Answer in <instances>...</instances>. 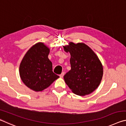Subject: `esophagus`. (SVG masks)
I'll list each match as a JSON object with an SVG mask.
<instances>
[{
	"label": "esophagus",
	"instance_id": "obj_1",
	"mask_svg": "<svg viewBox=\"0 0 126 126\" xmlns=\"http://www.w3.org/2000/svg\"><path fill=\"white\" fill-rule=\"evenodd\" d=\"M64 75V72H62V73L60 74V75H59V76H60L61 78H63Z\"/></svg>",
	"mask_w": 126,
	"mask_h": 126
}]
</instances>
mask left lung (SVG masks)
I'll return each instance as SVG.
<instances>
[{
  "instance_id": "left-lung-1",
  "label": "left lung",
  "mask_w": 126,
  "mask_h": 126,
  "mask_svg": "<svg viewBox=\"0 0 126 126\" xmlns=\"http://www.w3.org/2000/svg\"><path fill=\"white\" fill-rule=\"evenodd\" d=\"M63 47L65 52L71 54V69L64 76L65 83L76 94L92 93L99 86L103 73L98 57L83 43L70 42Z\"/></svg>"
}]
</instances>
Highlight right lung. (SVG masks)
Listing matches in <instances>:
<instances>
[{"label": "right lung", "mask_w": 126, "mask_h": 126, "mask_svg": "<svg viewBox=\"0 0 126 126\" xmlns=\"http://www.w3.org/2000/svg\"><path fill=\"white\" fill-rule=\"evenodd\" d=\"M49 52L43 43H38L28 50L20 64L21 79L35 92L48 88L59 77L52 71V63L48 57Z\"/></svg>", "instance_id": "add662e5"}]
</instances>
